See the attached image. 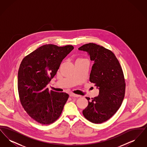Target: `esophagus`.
Segmentation results:
<instances>
[{"label": "esophagus", "instance_id": "1", "mask_svg": "<svg viewBox=\"0 0 147 147\" xmlns=\"http://www.w3.org/2000/svg\"><path fill=\"white\" fill-rule=\"evenodd\" d=\"M69 95H70V97H74V98H78V97L80 96V95H77V94H73V93H70Z\"/></svg>", "mask_w": 147, "mask_h": 147}]
</instances>
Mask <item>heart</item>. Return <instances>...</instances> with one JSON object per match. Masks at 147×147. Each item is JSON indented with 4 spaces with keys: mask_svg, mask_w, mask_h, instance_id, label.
Here are the masks:
<instances>
[{
    "mask_svg": "<svg viewBox=\"0 0 147 147\" xmlns=\"http://www.w3.org/2000/svg\"><path fill=\"white\" fill-rule=\"evenodd\" d=\"M83 60H85V59L83 58H78L76 61H83Z\"/></svg>",
    "mask_w": 147,
    "mask_h": 147,
    "instance_id": "obj_1",
    "label": "heart"
}]
</instances>
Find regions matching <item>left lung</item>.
I'll return each mask as SVG.
<instances>
[{"mask_svg": "<svg viewBox=\"0 0 147 147\" xmlns=\"http://www.w3.org/2000/svg\"><path fill=\"white\" fill-rule=\"evenodd\" d=\"M87 52L94 63L90 74V82L99 89L98 96L88 100L83 111L85 119L94 123H101L117 111L125 94L126 83L119 60L111 51L95 43L85 44L78 49Z\"/></svg>", "mask_w": 147, "mask_h": 147, "instance_id": "8db88e82", "label": "left lung"}]
</instances>
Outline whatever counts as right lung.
Listing matches in <instances>:
<instances>
[{
  "mask_svg": "<svg viewBox=\"0 0 147 147\" xmlns=\"http://www.w3.org/2000/svg\"><path fill=\"white\" fill-rule=\"evenodd\" d=\"M73 49L71 45H45L21 61L18 78L20 101L28 115L42 125L55 122L69 98L67 93L49 91L46 86L56 75L63 59Z\"/></svg>",
  "mask_w": 147,
  "mask_h": 147,
  "instance_id": "obj_1",
  "label": "right lung"
}]
</instances>
